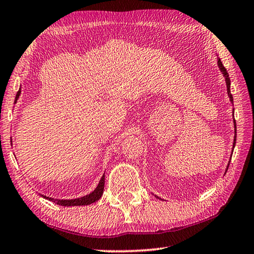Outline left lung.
<instances>
[{
  "instance_id": "obj_1",
  "label": "left lung",
  "mask_w": 254,
  "mask_h": 254,
  "mask_svg": "<svg viewBox=\"0 0 254 254\" xmlns=\"http://www.w3.org/2000/svg\"><path fill=\"white\" fill-rule=\"evenodd\" d=\"M217 64H218V68H219L220 72H221V73H222V75H224V77H225L226 85H227V94H228V96H229L230 103H231V104H234V98H232L231 92H230V77H229L228 72H227L226 68H225V66H224V64H222V62H221V60H220L219 58H217ZM234 111H235V108H232V116H234ZM234 127H235V137H234V143H232V151H231V153L234 152V149H235V146H236V139H237V125H236L235 117H234ZM230 160H231V156H230ZM230 160H229V162H228V165H227L226 172H227V170H228L229 163H230ZM154 196H156L157 198H160L159 196H157V195H154ZM160 199H161V198H160Z\"/></svg>"
}]
</instances>
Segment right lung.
<instances>
[{
	"label": "right lung",
	"mask_w": 254,
	"mask_h": 254,
	"mask_svg": "<svg viewBox=\"0 0 254 254\" xmlns=\"http://www.w3.org/2000/svg\"><path fill=\"white\" fill-rule=\"evenodd\" d=\"M20 95V87L16 94V97H15V102H17L18 97ZM12 142V140H11ZM104 185H105V173L102 175V178L100 180V182H98L97 186L95 188V190L91 192L90 194H87L85 196H82V197L79 198H73V199H58V198H53V197H48V196L46 195H41V197H44L46 199H49L53 201V203H56L57 205H61V206H85V205H90L92 203H94V201H97L102 197L103 192H104Z\"/></svg>",
	"instance_id": "right-lung-1"
}]
</instances>
